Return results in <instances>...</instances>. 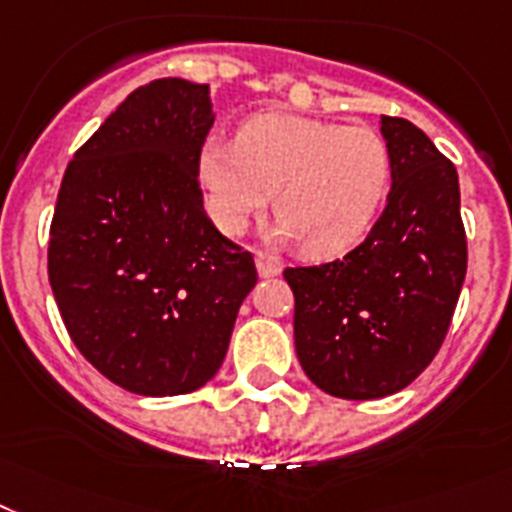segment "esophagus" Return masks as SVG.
<instances>
[{
  "instance_id": "1",
  "label": "esophagus",
  "mask_w": 512,
  "mask_h": 512,
  "mask_svg": "<svg viewBox=\"0 0 512 512\" xmlns=\"http://www.w3.org/2000/svg\"><path fill=\"white\" fill-rule=\"evenodd\" d=\"M255 263H257V273H260L263 278H273L281 273V265H278L273 257L265 255V252H257Z\"/></svg>"
}]
</instances>
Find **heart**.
<instances>
[{
  "label": "heart",
  "mask_w": 512,
  "mask_h": 512,
  "mask_svg": "<svg viewBox=\"0 0 512 512\" xmlns=\"http://www.w3.org/2000/svg\"><path fill=\"white\" fill-rule=\"evenodd\" d=\"M200 182L218 229L242 234L273 196L281 242H302L312 257H336L362 242L393 184V153L372 127L263 114L236 143L208 140Z\"/></svg>",
  "instance_id": "obj_1"
}]
</instances>
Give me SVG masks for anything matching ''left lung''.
Segmentation results:
<instances>
[{"label": "left lung", "mask_w": 512, "mask_h": 512, "mask_svg": "<svg viewBox=\"0 0 512 512\" xmlns=\"http://www.w3.org/2000/svg\"><path fill=\"white\" fill-rule=\"evenodd\" d=\"M393 153L388 205L343 260L286 268L307 377L346 401L385 398L440 351L466 278L458 171L416 124L382 117Z\"/></svg>", "instance_id": "8db88e82"}]
</instances>
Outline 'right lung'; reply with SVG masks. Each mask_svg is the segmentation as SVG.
I'll use <instances>...</instances> for the list:
<instances>
[{"instance_id":"right-lung-1","label":"right lung","mask_w":512,"mask_h":512,"mask_svg":"<svg viewBox=\"0 0 512 512\" xmlns=\"http://www.w3.org/2000/svg\"><path fill=\"white\" fill-rule=\"evenodd\" d=\"M208 85L132 90L77 150L51 218L49 283L72 343L137 395H184L216 375L255 260L213 226L197 161Z\"/></svg>"}]
</instances>
